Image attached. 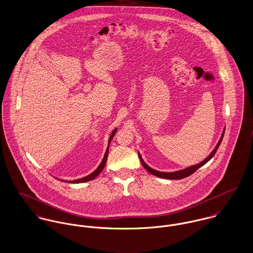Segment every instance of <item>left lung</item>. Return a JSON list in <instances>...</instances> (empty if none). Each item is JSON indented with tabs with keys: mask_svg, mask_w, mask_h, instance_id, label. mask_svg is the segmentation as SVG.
Listing matches in <instances>:
<instances>
[{
	"mask_svg": "<svg viewBox=\"0 0 253 253\" xmlns=\"http://www.w3.org/2000/svg\"><path fill=\"white\" fill-rule=\"evenodd\" d=\"M224 132L225 130L223 131V133H222V136H221L220 140L218 141V143L216 144L215 148L212 150V152H211L204 161H202L201 163H199V164H197V165H194V166L188 167V168L181 169V170H177V171H172V172L159 171V170H156V169L150 168L149 166H147V165L144 163V161L142 160V158H141V156H140V154L139 153V157H140L141 165L144 167V169H145L147 171H149L150 173H152V174H154V175H156V176H158V177H161V178H166V179H181V178L187 177V176H189L190 174H192L194 171H196L198 169L201 168L203 165H205L208 161H210V160L214 156V154H215L217 148L219 147V145H220V143H221V141H222L223 136H224Z\"/></svg>",
	"mask_w": 253,
	"mask_h": 253,
	"instance_id": "left-lung-1",
	"label": "left lung"
}]
</instances>
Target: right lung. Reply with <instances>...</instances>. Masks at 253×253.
Here are the masks:
<instances>
[{
	"label": "right lung",
	"instance_id": "add662e5",
	"mask_svg": "<svg viewBox=\"0 0 253 253\" xmlns=\"http://www.w3.org/2000/svg\"><path fill=\"white\" fill-rule=\"evenodd\" d=\"M116 130H117V129H114V130H113V133H112V135H111V137H110V140H109V144L111 143V141L113 140V136H114V134L116 133ZM108 154H109V146H108V148H107V150H106V153H105V156H104V158H103V161L101 162V164H100V166H99L98 168L96 169L92 173L88 174L87 176L83 177V178H80V179L72 180V181H70V182H73V183H80V182H86V181H90V180L94 179V178L103 170V169L105 167V165H106V163H107V159H108ZM64 181H65V180H64ZM66 181H67V180H66Z\"/></svg>",
	"mask_w": 253,
	"mask_h": 253
}]
</instances>
